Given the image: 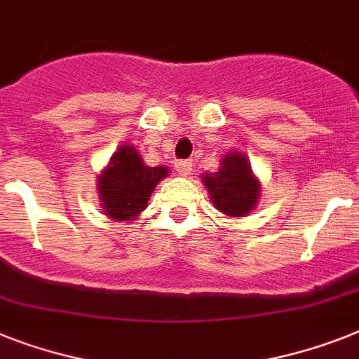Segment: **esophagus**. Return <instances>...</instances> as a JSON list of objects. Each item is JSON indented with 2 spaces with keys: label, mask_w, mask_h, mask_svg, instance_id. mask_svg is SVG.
<instances>
[{
  "label": "esophagus",
  "mask_w": 359,
  "mask_h": 359,
  "mask_svg": "<svg viewBox=\"0 0 359 359\" xmlns=\"http://www.w3.org/2000/svg\"><path fill=\"white\" fill-rule=\"evenodd\" d=\"M174 167H176V172L180 174V176H189V174L192 172V163L191 161H177Z\"/></svg>",
  "instance_id": "34e87169"
}]
</instances>
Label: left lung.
<instances>
[{
    "instance_id": "obj_1",
    "label": "left lung",
    "mask_w": 359,
    "mask_h": 359,
    "mask_svg": "<svg viewBox=\"0 0 359 359\" xmlns=\"http://www.w3.org/2000/svg\"><path fill=\"white\" fill-rule=\"evenodd\" d=\"M211 203L222 215L231 218H244L255 211L260 200V182L255 176L248 156L236 150L220 159L216 172L201 174Z\"/></svg>"
}]
</instances>
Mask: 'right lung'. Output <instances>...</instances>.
<instances>
[{"label": "right lung", "instance_id": "right-lung-1", "mask_svg": "<svg viewBox=\"0 0 359 359\" xmlns=\"http://www.w3.org/2000/svg\"><path fill=\"white\" fill-rule=\"evenodd\" d=\"M168 174L170 170L165 165L148 167L137 148L124 143L109 158L97 180L100 209L111 220H135L148 207L154 189Z\"/></svg>", "mask_w": 359, "mask_h": 359}]
</instances>
